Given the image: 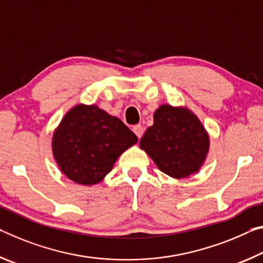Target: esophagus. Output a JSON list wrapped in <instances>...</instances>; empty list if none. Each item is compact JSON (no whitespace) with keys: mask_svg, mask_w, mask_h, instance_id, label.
<instances>
[{"mask_svg":"<svg viewBox=\"0 0 263 263\" xmlns=\"http://www.w3.org/2000/svg\"><path fill=\"white\" fill-rule=\"evenodd\" d=\"M133 132L135 133V135L139 137V139H141L142 135H143V127L141 126V124H136V126L133 127Z\"/></svg>","mask_w":263,"mask_h":263,"instance_id":"obj_1","label":"esophagus"}]
</instances>
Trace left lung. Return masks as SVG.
Wrapping results in <instances>:
<instances>
[{"instance_id":"left-lung-1","label":"left lung","mask_w":263,"mask_h":263,"mask_svg":"<svg viewBox=\"0 0 263 263\" xmlns=\"http://www.w3.org/2000/svg\"><path fill=\"white\" fill-rule=\"evenodd\" d=\"M210 139L191 110L162 105L154 114V124L145 130L140 147L162 172L185 178L203 165Z\"/></svg>"}]
</instances>
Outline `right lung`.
Instances as JSON below:
<instances>
[{
    "instance_id": "right-lung-1",
    "label": "right lung",
    "mask_w": 263,
    "mask_h": 263,
    "mask_svg": "<svg viewBox=\"0 0 263 263\" xmlns=\"http://www.w3.org/2000/svg\"><path fill=\"white\" fill-rule=\"evenodd\" d=\"M137 136L121 120L96 105H78L64 116L52 139V152L67 178L83 185L101 182Z\"/></svg>"
}]
</instances>
